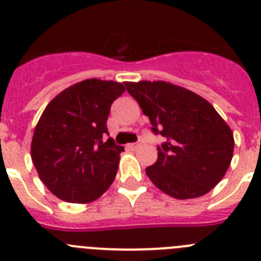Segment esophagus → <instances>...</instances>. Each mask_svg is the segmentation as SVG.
Masks as SVG:
<instances>
[{
	"mask_svg": "<svg viewBox=\"0 0 261 261\" xmlns=\"http://www.w3.org/2000/svg\"><path fill=\"white\" fill-rule=\"evenodd\" d=\"M142 146V142H140V140H138L137 143H131V144H128V147H130L131 149H137L138 147H140Z\"/></svg>",
	"mask_w": 261,
	"mask_h": 261,
	"instance_id": "34e87169",
	"label": "esophagus"
}]
</instances>
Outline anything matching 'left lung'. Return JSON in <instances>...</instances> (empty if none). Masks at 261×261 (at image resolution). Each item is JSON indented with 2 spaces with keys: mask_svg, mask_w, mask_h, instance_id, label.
<instances>
[{
  "mask_svg": "<svg viewBox=\"0 0 261 261\" xmlns=\"http://www.w3.org/2000/svg\"><path fill=\"white\" fill-rule=\"evenodd\" d=\"M149 118L152 133L164 137L158 160L146 173L159 189L177 199L209 193L223 178L234 152V137L212 103L165 81L124 83Z\"/></svg>",
  "mask_w": 261,
  "mask_h": 261,
  "instance_id": "left-lung-1",
  "label": "left lung"
}]
</instances>
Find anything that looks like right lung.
Wrapping results in <instances>:
<instances>
[{
    "mask_svg": "<svg viewBox=\"0 0 261 261\" xmlns=\"http://www.w3.org/2000/svg\"><path fill=\"white\" fill-rule=\"evenodd\" d=\"M124 92L115 81L89 79L63 90L34 131L31 159L43 184L67 202L88 203L113 184L122 146L105 140L112 103Z\"/></svg>",
    "mask_w": 261,
    "mask_h": 261,
    "instance_id": "1",
    "label": "right lung"
}]
</instances>
